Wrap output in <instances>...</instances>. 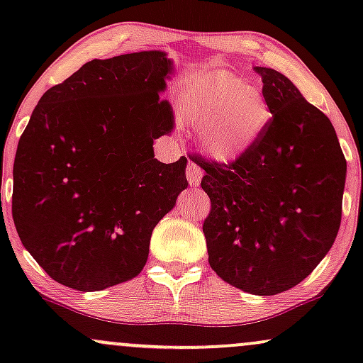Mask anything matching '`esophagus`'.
Listing matches in <instances>:
<instances>
[{
    "label": "esophagus",
    "instance_id": "esophagus-1",
    "mask_svg": "<svg viewBox=\"0 0 363 363\" xmlns=\"http://www.w3.org/2000/svg\"><path fill=\"white\" fill-rule=\"evenodd\" d=\"M186 177L187 181H189L191 186H198L199 181H201L203 177V170L199 167L198 164H194V162H187V167H186Z\"/></svg>",
    "mask_w": 363,
    "mask_h": 363
}]
</instances>
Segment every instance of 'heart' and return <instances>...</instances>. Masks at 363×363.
Here are the masks:
<instances>
[{
    "label": "heart",
    "instance_id": "heart-1",
    "mask_svg": "<svg viewBox=\"0 0 363 363\" xmlns=\"http://www.w3.org/2000/svg\"><path fill=\"white\" fill-rule=\"evenodd\" d=\"M186 121L199 129L210 155L230 162L245 155L272 123V109L252 85L222 74L196 90L182 106Z\"/></svg>",
    "mask_w": 363,
    "mask_h": 363
}]
</instances>
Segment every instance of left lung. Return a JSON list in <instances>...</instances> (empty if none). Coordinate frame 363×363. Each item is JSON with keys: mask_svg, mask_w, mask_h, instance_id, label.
I'll return each instance as SVG.
<instances>
[{"mask_svg": "<svg viewBox=\"0 0 363 363\" xmlns=\"http://www.w3.org/2000/svg\"><path fill=\"white\" fill-rule=\"evenodd\" d=\"M256 72L272 109L261 140L232 162L189 158L205 170L211 201L203 223L211 269L247 294L277 295L309 277L335 242L347 160L324 112L285 74Z\"/></svg>", "mask_w": 363, "mask_h": 363, "instance_id": "8db88e82", "label": "left lung"}]
</instances>
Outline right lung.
I'll use <instances>...</instances> for the list:
<instances>
[{"mask_svg":"<svg viewBox=\"0 0 363 363\" xmlns=\"http://www.w3.org/2000/svg\"><path fill=\"white\" fill-rule=\"evenodd\" d=\"M170 61L143 51L85 62L40 97L13 164L20 240L61 285L99 291L143 269L155 225L187 187L186 164L153 158L174 129L160 97Z\"/></svg>","mask_w":363,"mask_h":363,"instance_id":"obj_1","label":"right lung"}]
</instances>
